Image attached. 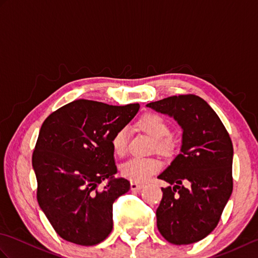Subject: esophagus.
Returning <instances> with one entry per match:
<instances>
[{
  "mask_svg": "<svg viewBox=\"0 0 258 258\" xmlns=\"http://www.w3.org/2000/svg\"><path fill=\"white\" fill-rule=\"evenodd\" d=\"M143 187H144L143 184H139V183H134V182L131 183V189L134 191H140Z\"/></svg>",
  "mask_w": 258,
  "mask_h": 258,
  "instance_id": "esophagus-1",
  "label": "esophagus"
}]
</instances>
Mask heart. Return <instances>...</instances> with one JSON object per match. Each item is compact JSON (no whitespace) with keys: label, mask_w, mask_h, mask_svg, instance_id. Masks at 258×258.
<instances>
[{"label":"heart","mask_w":258,"mask_h":258,"mask_svg":"<svg viewBox=\"0 0 258 258\" xmlns=\"http://www.w3.org/2000/svg\"><path fill=\"white\" fill-rule=\"evenodd\" d=\"M136 126L141 131L149 134L154 140L156 152L164 155L171 154L174 150V141L171 136V127L167 120L156 113H146L142 116ZM111 146L114 154L122 156L127 149V132L119 128L111 138ZM161 162L156 158H131L120 167V174L125 178L134 183L146 182L153 174L160 171Z\"/></svg>","instance_id":"obj_1"}]
</instances>
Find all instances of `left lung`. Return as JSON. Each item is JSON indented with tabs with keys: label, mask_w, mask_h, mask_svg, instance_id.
Masks as SVG:
<instances>
[{
	"label": "left lung",
	"mask_w": 258,
	"mask_h": 258,
	"mask_svg": "<svg viewBox=\"0 0 258 258\" xmlns=\"http://www.w3.org/2000/svg\"><path fill=\"white\" fill-rule=\"evenodd\" d=\"M147 106L171 115L183 128L180 153L158 175L171 185L162 187L157 228L172 244L196 243L217 226L231 197L232 140L217 114L200 96H169Z\"/></svg>",
	"instance_id": "1"
}]
</instances>
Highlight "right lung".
<instances>
[{
	"label": "right lung",
	"instance_id": "1",
	"mask_svg": "<svg viewBox=\"0 0 258 258\" xmlns=\"http://www.w3.org/2000/svg\"><path fill=\"white\" fill-rule=\"evenodd\" d=\"M140 104L124 106L76 100L43 122L32 155L38 205L59 236L92 246L113 228V203L130 189L125 178H114L111 138L123 128ZM104 179L109 183L98 189Z\"/></svg>",
	"mask_w": 258,
	"mask_h": 258
}]
</instances>
